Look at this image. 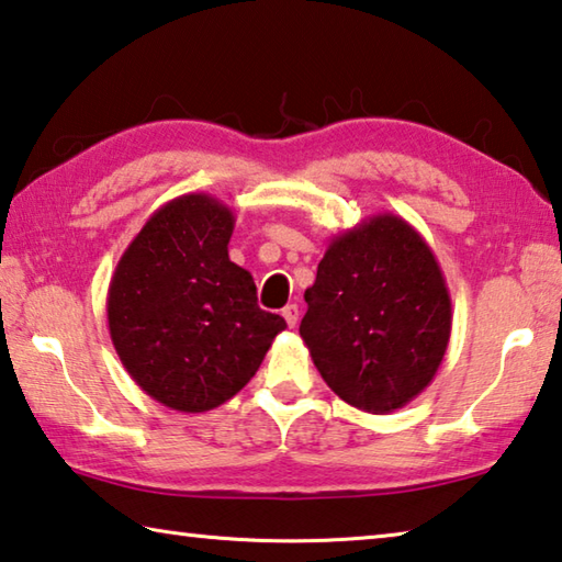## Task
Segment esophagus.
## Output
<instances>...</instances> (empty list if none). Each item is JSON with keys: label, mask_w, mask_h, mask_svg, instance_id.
I'll return each mask as SVG.
<instances>
[{"label": "esophagus", "mask_w": 562, "mask_h": 562, "mask_svg": "<svg viewBox=\"0 0 562 562\" xmlns=\"http://www.w3.org/2000/svg\"><path fill=\"white\" fill-rule=\"evenodd\" d=\"M282 317H284V322H288L290 329L297 327V322H300V307H297V304H288V307L282 310Z\"/></svg>", "instance_id": "34e87169"}]
</instances>
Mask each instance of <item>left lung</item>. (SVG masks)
Segmentation results:
<instances>
[{"label": "left lung", "instance_id": "obj_1", "mask_svg": "<svg viewBox=\"0 0 562 562\" xmlns=\"http://www.w3.org/2000/svg\"><path fill=\"white\" fill-rule=\"evenodd\" d=\"M300 337L347 404L392 414L439 372L451 339V294L414 225L379 213L341 231L304 292Z\"/></svg>", "mask_w": 562, "mask_h": 562}]
</instances>
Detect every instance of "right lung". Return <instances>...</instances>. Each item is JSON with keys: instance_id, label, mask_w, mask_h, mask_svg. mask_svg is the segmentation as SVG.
Segmentation results:
<instances>
[{"instance_id": "1", "label": "right lung", "mask_w": 562, "mask_h": 562, "mask_svg": "<svg viewBox=\"0 0 562 562\" xmlns=\"http://www.w3.org/2000/svg\"><path fill=\"white\" fill-rule=\"evenodd\" d=\"M235 215L207 193L178 195L148 217L113 270V349L133 382L173 412L225 404L288 327L258 307L252 274L227 255Z\"/></svg>"}]
</instances>
